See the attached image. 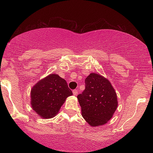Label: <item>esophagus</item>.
Returning <instances> with one entry per match:
<instances>
[{
  "label": "esophagus",
  "instance_id": "obj_1",
  "mask_svg": "<svg viewBox=\"0 0 153 153\" xmlns=\"http://www.w3.org/2000/svg\"><path fill=\"white\" fill-rule=\"evenodd\" d=\"M73 94H74V95L76 96L77 94H78V90H77V89L74 90H73Z\"/></svg>",
  "mask_w": 153,
  "mask_h": 153
}]
</instances>
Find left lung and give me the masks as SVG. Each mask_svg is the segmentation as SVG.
Returning <instances> with one entry per match:
<instances>
[{
    "instance_id": "obj_1",
    "label": "left lung",
    "mask_w": 153,
    "mask_h": 153,
    "mask_svg": "<svg viewBox=\"0 0 153 153\" xmlns=\"http://www.w3.org/2000/svg\"><path fill=\"white\" fill-rule=\"evenodd\" d=\"M82 117L91 126L104 125L117 107V97L107 79L90 74L85 79V90L77 95Z\"/></svg>"
}]
</instances>
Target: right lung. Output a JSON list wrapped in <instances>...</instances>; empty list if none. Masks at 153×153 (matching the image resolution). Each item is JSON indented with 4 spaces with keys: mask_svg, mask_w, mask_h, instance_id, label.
<instances>
[{
    "mask_svg": "<svg viewBox=\"0 0 153 153\" xmlns=\"http://www.w3.org/2000/svg\"><path fill=\"white\" fill-rule=\"evenodd\" d=\"M72 91L64 79L57 74H51L40 80L31 90V104L41 117L49 119L58 113Z\"/></svg>",
    "mask_w": 153,
    "mask_h": 153,
    "instance_id": "obj_1",
    "label": "right lung"
}]
</instances>
